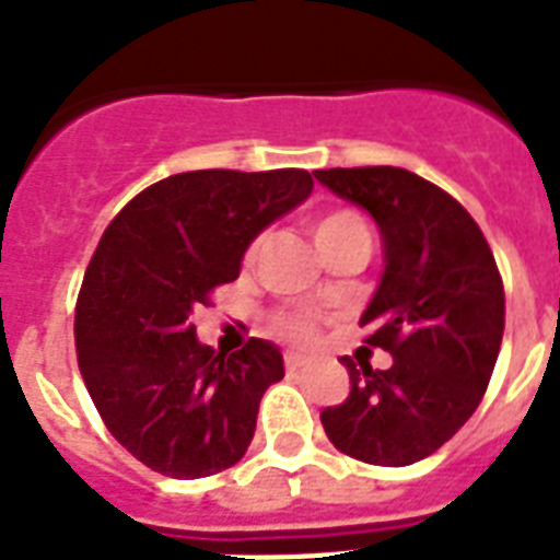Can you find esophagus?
I'll return each mask as SVG.
<instances>
[{"mask_svg": "<svg viewBox=\"0 0 560 560\" xmlns=\"http://www.w3.org/2000/svg\"><path fill=\"white\" fill-rule=\"evenodd\" d=\"M307 360H305V354H296V351H290L288 358H284V366L290 369V372H296V369H302L305 366Z\"/></svg>", "mask_w": 560, "mask_h": 560, "instance_id": "1", "label": "esophagus"}]
</instances>
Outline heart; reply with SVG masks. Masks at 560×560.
<instances>
[{"instance_id": "heart-1", "label": "heart", "mask_w": 560, "mask_h": 560, "mask_svg": "<svg viewBox=\"0 0 560 560\" xmlns=\"http://www.w3.org/2000/svg\"><path fill=\"white\" fill-rule=\"evenodd\" d=\"M351 226H363L351 211H328V214H319V218L311 220V235H314L316 246H319L331 235H337V232ZM279 331L284 334V337H307V334H311V325L299 323V319H281Z\"/></svg>"}]
</instances>
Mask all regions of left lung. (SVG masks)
<instances>
[{
	"instance_id": "8db88e82",
	"label": "left lung",
	"mask_w": 560,
	"mask_h": 560,
	"mask_svg": "<svg viewBox=\"0 0 560 560\" xmlns=\"http://www.w3.org/2000/svg\"><path fill=\"white\" fill-rule=\"evenodd\" d=\"M314 177L377 223L383 272L360 325L392 354L383 372L342 358L349 398L319 418L346 456L404 468L453 439L486 395L503 342V281L474 218L424 177L392 165Z\"/></svg>"
}]
</instances>
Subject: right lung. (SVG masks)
I'll list each match as a JSON object with an SVG mask.
<instances>
[{"instance_id": "obj_1", "label": "right lung", "mask_w": 560, "mask_h": 560, "mask_svg": "<svg viewBox=\"0 0 560 560\" xmlns=\"http://www.w3.org/2000/svg\"><path fill=\"white\" fill-rule=\"evenodd\" d=\"M311 191L299 168L186 171L144 188L101 237L74 311L78 366L109 433L156 474L211 477L253 442L264 392L284 377L279 346L253 337L226 358L200 346L191 314Z\"/></svg>"}]
</instances>
